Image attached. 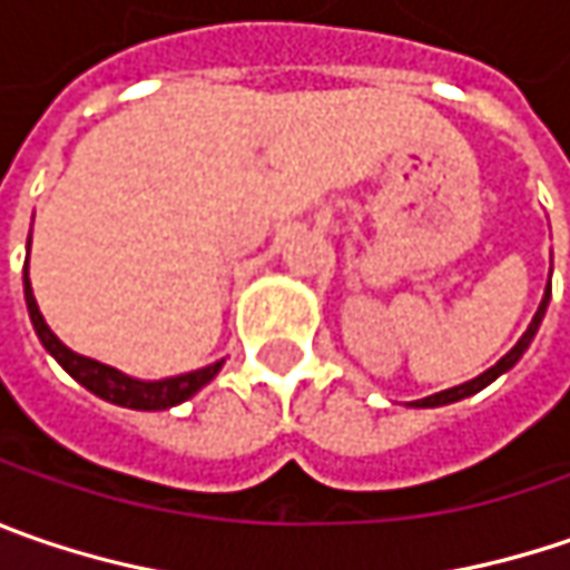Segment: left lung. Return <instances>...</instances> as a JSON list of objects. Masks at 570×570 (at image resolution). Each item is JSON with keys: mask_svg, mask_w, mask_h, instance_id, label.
<instances>
[{"mask_svg": "<svg viewBox=\"0 0 570 570\" xmlns=\"http://www.w3.org/2000/svg\"><path fill=\"white\" fill-rule=\"evenodd\" d=\"M549 299H552V281L546 284V293H542V303H539V309H535V315H532L530 328L523 332V337L510 347L504 357L498 360L491 370H484L482 376H475V380H469V383L462 385H453V389H443V392H433V395H428V399H417V402H411V409H440V405H453V402H462V399H469V395H475V392H482L484 385H491L498 376H504V373H510L517 363H520V357L530 351L532 337H535V332H539V325H542V318H546V309H549Z\"/></svg>", "mask_w": 570, "mask_h": 570, "instance_id": "8db88e82", "label": "left lung"}]
</instances>
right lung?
I'll return each mask as SVG.
<instances>
[{
	"label": "right lung",
	"instance_id": "add662e5",
	"mask_svg": "<svg viewBox=\"0 0 570 570\" xmlns=\"http://www.w3.org/2000/svg\"><path fill=\"white\" fill-rule=\"evenodd\" d=\"M28 255H31V238H28ZM24 303H28L31 325H35V332H38L40 344L47 347V354L57 360L76 383H82L88 392H95L98 399H105V402H111V405H120V409H175V405L187 402L190 395H197V392L223 370V363H226V360H216L210 366L190 370V373H181V376H168V380H137V376H127V373H120L117 366H108V363H101V360L82 357V354L69 351L60 337L50 332V325H47L43 315H40L35 289H31V277H28V258H24Z\"/></svg>",
	"mask_w": 570,
	"mask_h": 570
}]
</instances>
